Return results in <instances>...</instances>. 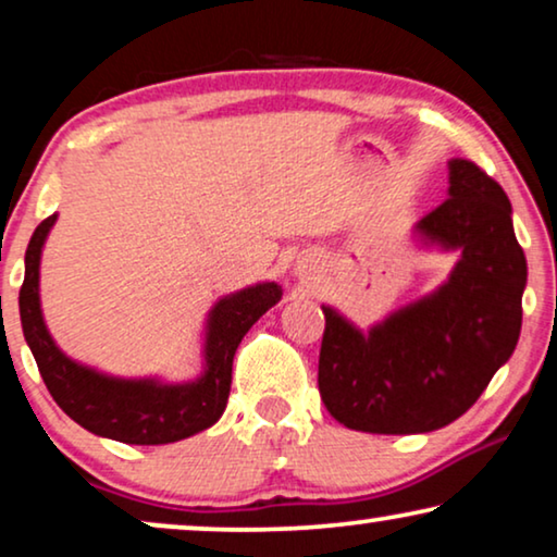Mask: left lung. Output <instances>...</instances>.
<instances>
[{"instance_id": "8db88e82", "label": "left lung", "mask_w": 557, "mask_h": 557, "mask_svg": "<svg viewBox=\"0 0 557 557\" xmlns=\"http://www.w3.org/2000/svg\"><path fill=\"white\" fill-rule=\"evenodd\" d=\"M416 231L425 243L461 250L438 292L368 334L322 307L319 395L352 431L444 429L474 406L520 339L528 261L505 189L469 159H451L448 197Z\"/></svg>"}]
</instances>
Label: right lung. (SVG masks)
Masks as SVG:
<instances>
[{
	"label": "right lung",
	"mask_w": 557,
	"mask_h": 557,
	"mask_svg": "<svg viewBox=\"0 0 557 557\" xmlns=\"http://www.w3.org/2000/svg\"><path fill=\"white\" fill-rule=\"evenodd\" d=\"M58 215L35 227L25 253L20 288L22 332L52 400L83 429L121 444L157 446L210 429L223 416L233 380V357L246 332L281 299V288L256 284L215 304L205 339V375L195 383L162 385L157 380H119L83 368L60 352L40 311V253Z\"/></svg>",
	"instance_id": "1"
}]
</instances>
